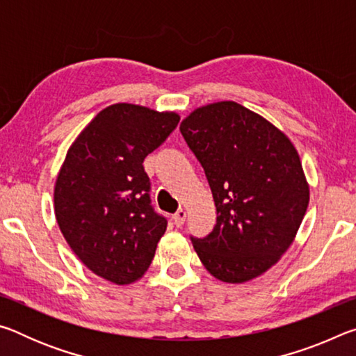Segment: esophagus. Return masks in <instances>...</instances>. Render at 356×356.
<instances>
[{"label":"esophagus","mask_w":356,"mask_h":356,"mask_svg":"<svg viewBox=\"0 0 356 356\" xmlns=\"http://www.w3.org/2000/svg\"><path fill=\"white\" fill-rule=\"evenodd\" d=\"M172 220H174V225H176L177 227H180V226H184V222H185V220H186V212L184 209H180V210H177L176 213H174V216H172Z\"/></svg>","instance_id":"1"}]
</instances>
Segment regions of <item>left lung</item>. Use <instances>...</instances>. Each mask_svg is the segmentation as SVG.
Here are the masks:
<instances>
[{
    "mask_svg": "<svg viewBox=\"0 0 356 356\" xmlns=\"http://www.w3.org/2000/svg\"><path fill=\"white\" fill-rule=\"evenodd\" d=\"M180 131L212 190L216 225L193 248L207 272L240 284L291 248L309 204L293 143L261 114L232 100L193 110Z\"/></svg>",
    "mask_w": 356,
    "mask_h": 356,
    "instance_id": "left-lung-1",
    "label": "left lung"
}]
</instances>
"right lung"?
<instances>
[{"instance_id": "right-lung-1", "label": "right lung", "mask_w": 356, "mask_h": 356, "mask_svg": "<svg viewBox=\"0 0 356 356\" xmlns=\"http://www.w3.org/2000/svg\"><path fill=\"white\" fill-rule=\"evenodd\" d=\"M179 120L176 111L106 106L70 144L56 176L64 238L92 273L118 286L143 278L166 232V220L150 207L143 161Z\"/></svg>"}]
</instances>
